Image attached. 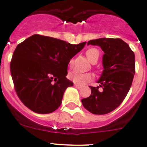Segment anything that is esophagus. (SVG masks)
<instances>
[{
  "mask_svg": "<svg viewBox=\"0 0 147 147\" xmlns=\"http://www.w3.org/2000/svg\"><path fill=\"white\" fill-rule=\"evenodd\" d=\"M74 86H75V87L78 89H80L82 88V86H80V85H78V84H74Z\"/></svg>",
  "mask_w": 147,
  "mask_h": 147,
  "instance_id": "1",
  "label": "esophagus"
}]
</instances>
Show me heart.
Here are the masks:
<instances>
[{"mask_svg":"<svg viewBox=\"0 0 147 147\" xmlns=\"http://www.w3.org/2000/svg\"><path fill=\"white\" fill-rule=\"evenodd\" d=\"M86 54L88 59L93 63H96L100 57V51L96 48H90L86 51ZM73 63L74 60H70L69 65L71 66ZM69 78L76 84L84 85L93 79V75L90 73L83 74L76 71H74L69 74Z\"/></svg>","mask_w":147,"mask_h":147,"instance_id":"obj_1","label":"heart"}]
</instances>
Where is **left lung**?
Masks as SVG:
<instances>
[{"instance_id":"left-lung-1","label":"left lung","mask_w":147,"mask_h":147,"mask_svg":"<svg viewBox=\"0 0 147 147\" xmlns=\"http://www.w3.org/2000/svg\"><path fill=\"white\" fill-rule=\"evenodd\" d=\"M87 45L100 46L104 51L103 71L98 81L99 86H89L91 94L81 102L93 114L105 115L117 108L129 92L135 73L134 53L121 39L100 38Z\"/></svg>"}]
</instances>
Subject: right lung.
<instances>
[{
	"mask_svg": "<svg viewBox=\"0 0 147 147\" xmlns=\"http://www.w3.org/2000/svg\"><path fill=\"white\" fill-rule=\"evenodd\" d=\"M86 44L71 45L40 34L19 44L12 57L10 73L22 103L39 114L55 111L66 88L74 84L66 77L68 64Z\"/></svg>",
	"mask_w": 147,
	"mask_h": 147,
	"instance_id": "add662e5",
	"label": "right lung"
}]
</instances>
